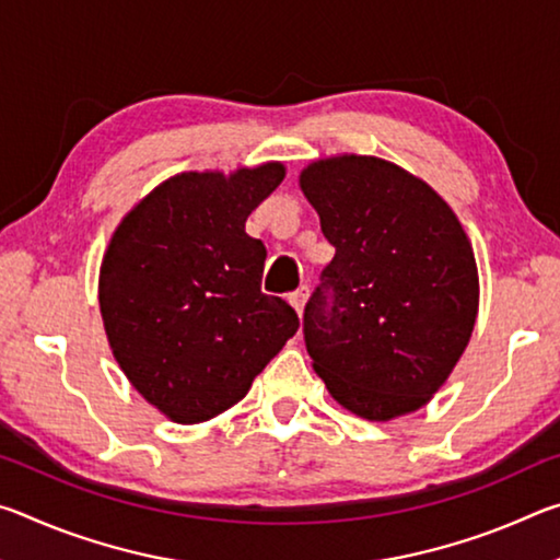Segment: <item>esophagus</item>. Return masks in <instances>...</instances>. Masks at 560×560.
Wrapping results in <instances>:
<instances>
[{"mask_svg":"<svg viewBox=\"0 0 560 560\" xmlns=\"http://www.w3.org/2000/svg\"><path fill=\"white\" fill-rule=\"evenodd\" d=\"M289 301H291V306L296 308L299 316H301L303 314V306H306V301H308V287H306V283H303V287H299L296 291H293L291 296H289Z\"/></svg>","mask_w":560,"mask_h":560,"instance_id":"1","label":"esophagus"}]
</instances>
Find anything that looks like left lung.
<instances>
[{
  "mask_svg": "<svg viewBox=\"0 0 560 560\" xmlns=\"http://www.w3.org/2000/svg\"><path fill=\"white\" fill-rule=\"evenodd\" d=\"M301 189L336 246L303 308L316 373L365 420L417 410L447 381L477 320L467 234L430 185L381 158L318 160Z\"/></svg>",
  "mask_w": 560,
  "mask_h": 560,
  "instance_id": "obj_1",
  "label": "left lung"
}]
</instances>
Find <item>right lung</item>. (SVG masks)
I'll use <instances>...</instances> for the list:
<instances>
[{
  "label": "right lung",
  "mask_w": 560,
  "mask_h": 560,
  "mask_svg": "<svg viewBox=\"0 0 560 560\" xmlns=\"http://www.w3.org/2000/svg\"><path fill=\"white\" fill-rule=\"evenodd\" d=\"M283 165L183 173L155 187L113 234L101 267L103 326L132 387L179 424L230 410L299 330L261 291L267 246L246 217Z\"/></svg>",
  "instance_id": "obj_1"
}]
</instances>
